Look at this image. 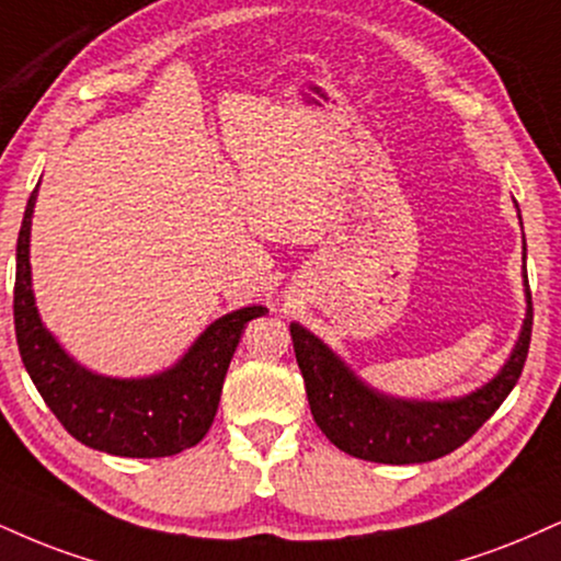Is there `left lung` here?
Returning <instances> with one entry per match:
<instances>
[{"mask_svg": "<svg viewBox=\"0 0 561 561\" xmlns=\"http://www.w3.org/2000/svg\"><path fill=\"white\" fill-rule=\"evenodd\" d=\"M525 259V253H523ZM528 316L502 374L473 394L449 402H408L366 387L345 363L300 323L289 327L295 357L306 381V394L316 426L336 449L368 462L413 465L431 462L462 447L507 400L530 347L533 302L528 274Z\"/></svg>", "mask_w": 561, "mask_h": 561, "instance_id": "obj_1", "label": "left lung"}]
</instances>
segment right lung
<instances>
[{
  "mask_svg": "<svg viewBox=\"0 0 561 561\" xmlns=\"http://www.w3.org/2000/svg\"><path fill=\"white\" fill-rule=\"evenodd\" d=\"M36 191L25 206L18 234L15 334L23 366L57 421L85 447L117 457H170L191 449L211 428L221 383L251 319L263 306L240 308L214 321L178 366L151 379H106L80 368L46 332L31 289V216Z\"/></svg>",
  "mask_w": 561,
  "mask_h": 561,
  "instance_id": "add662e5",
  "label": "right lung"
}]
</instances>
